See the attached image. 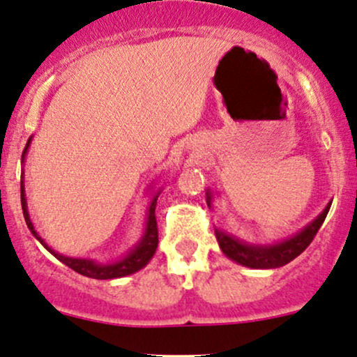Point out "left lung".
<instances>
[{
    "instance_id": "8db88e82",
    "label": "left lung",
    "mask_w": 357,
    "mask_h": 357,
    "mask_svg": "<svg viewBox=\"0 0 357 357\" xmlns=\"http://www.w3.org/2000/svg\"><path fill=\"white\" fill-rule=\"evenodd\" d=\"M215 195H219L217 190L213 191L207 188V191H205L208 208H212V202L213 198H215ZM330 205H332V202H328L327 207L324 208V212L318 213V215L314 217L307 226L303 227L301 231L289 236V238L280 239V241L248 243L245 239L231 234V232L215 227L217 243H219L220 251L226 255L229 260L236 261V264L243 265V267L260 270L284 267V265H287L289 261H292L296 257H299V255L310 246V243L313 241V238L317 236L318 229L324 224L325 217H327Z\"/></svg>"
}]
</instances>
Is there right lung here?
I'll use <instances>...</instances> for the list:
<instances>
[{
  "label": "right lung",
  "mask_w": 357,
  "mask_h": 357,
  "mask_svg": "<svg viewBox=\"0 0 357 357\" xmlns=\"http://www.w3.org/2000/svg\"><path fill=\"white\" fill-rule=\"evenodd\" d=\"M32 137L29 138L27 145H25L24 153H22V164L25 162V157H27L29 147L32 144ZM20 191H22V210H24V217H25V224L32 232L33 238L40 243L47 251L52 255V257L58 258L59 261L70 267L75 272L82 273V275L90 277V279H97V280H112V279H121V277L131 275V273L138 272L144 267H147V264L152 260V257L155 255L157 245H159V234H157V220H155V205H157V198H159L160 191L162 188H157L155 183H150L149 185V208H147V217H145V226L144 231H142L140 239L135 243L133 248H130L123 257L116 258V260L111 261H99L96 258H87V257H66V255L58 253L52 248L44 241L43 238L39 236V232L36 231L33 227L32 219H30L29 213V207H27V195H25V185H24V169H22V181H20Z\"/></svg>",
  "instance_id": "obj_1"
}]
</instances>
